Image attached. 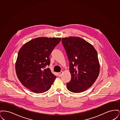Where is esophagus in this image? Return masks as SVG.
Wrapping results in <instances>:
<instances>
[{
	"label": "esophagus",
	"instance_id": "34e87169",
	"mask_svg": "<svg viewBox=\"0 0 120 120\" xmlns=\"http://www.w3.org/2000/svg\"><path fill=\"white\" fill-rule=\"evenodd\" d=\"M63 71H61L60 72H59L58 73V76H59V77H61V76H62V75L63 74Z\"/></svg>",
	"mask_w": 120,
	"mask_h": 120
}]
</instances>
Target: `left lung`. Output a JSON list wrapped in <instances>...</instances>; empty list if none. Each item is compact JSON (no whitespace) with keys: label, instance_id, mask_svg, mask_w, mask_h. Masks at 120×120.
<instances>
[{"label":"left lung","instance_id":"8db88e82","mask_svg":"<svg viewBox=\"0 0 120 120\" xmlns=\"http://www.w3.org/2000/svg\"><path fill=\"white\" fill-rule=\"evenodd\" d=\"M62 42L70 62L71 74L67 89L75 93L84 91L94 84L99 74L97 51L90 43L78 37L63 38Z\"/></svg>","mask_w":120,"mask_h":120}]
</instances>
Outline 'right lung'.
<instances>
[{
    "instance_id": "1",
    "label": "right lung",
    "mask_w": 120,
    "mask_h": 120,
    "mask_svg": "<svg viewBox=\"0 0 120 120\" xmlns=\"http://www.w3.org/2000/svg\"><path fill=\"white\" fill-rule=\"evenodd\" d=\"M61 38L38 37L25 44L20 49L15 63L21 83L31 91L40 94L48 91L56 78L49 68V56Z\"/></svg>"
}]
</instances>
